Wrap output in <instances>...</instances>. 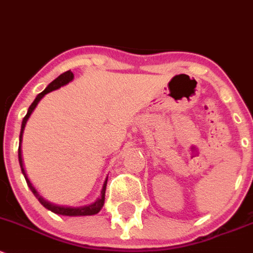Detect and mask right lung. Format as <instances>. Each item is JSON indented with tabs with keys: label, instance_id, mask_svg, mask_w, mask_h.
Wrapping results in <instances>:
<instances>
[{
	"label": "right lung",
	"instance_id": "right-lung-1",
	"mask_svg": "<svg viewBox=\"0 0 253 253\" xmlns=\"http://www.w3.org/2000/svg\"><path fill=\"white\" fill-rule=\"evenodd\" d=\"M73 79H74V74H73V72H70V70H68V72H66V73H63V74L59 75L58 78H56V79H54L52 83H49L47 86H46L45 90H43L42 92H40L38 96H36L35 100H34V102L31 103L29 109H28L27 116H25L24 118H23L22 127H20V135H19V148H18V160H19L20 169H22L23 175H24L25 180H27L28 186L30 187L31 192H33V194L35 195L36 199L39 200V202H40V204L42 205L43 207L47 208L48 211H51V212L56 213V214H59V215H69V217H84V215L97 214V213L100 212L101 210H102L103 205H105L106 186H107L108 176H107V178H106L105 183H103V186H102V190H101L100 197H97V199H96L93 202H91V204L84 205V206H78V207H74V206L57 205V204H53V202L48 201L47 199H45V197H43L42 195H41L40 192H39L38 190H36L35 187H34V185L30 183L29 178H28V175H27V171H25V169H24V163H23V157H22L23 132H24L25 126H27V122L29 121L31 113H33V112H34V109L36 108V106L39 105V102H40V101L42 100L43 96L47 95V93L51 92V91L58 90L59 87L64 86V85H67V84H69L70 82H73Z\"/></svg>",
	"mask_w": 253,
	"mask_h": 253
}]
</instances>
